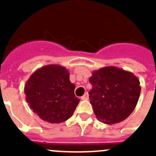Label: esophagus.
Here are the masks:
<instances>
[{"label": "esophagus", "instance_id": "obj_1", "mask_svg": "<svg viewBox=\"0 0 156 156\" xmlns=\"http://www.w3.org/2000/svg\"><path fill=\"white\" fill-rule=\"evenodd\" d=\"M88 98H89V95H88L87 93H85L83 96H82L83 100H88Z\"/></svg>", "mask_w": 156, "mask_h": 156}]
</instances>
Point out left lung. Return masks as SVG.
Returning a JSON list of instances; mask_svg holds the SVG:
<instances>
[{"mask_svg": "<svg viewBox=\"0 0 156 156\" xmlns=\"http://www.w3.org/2000/svg\"><path fill=\"white\" fill-rule=\"evenodd\" d=\"M89 92L97 119L105 124L120 122L137 105L140 94V81L131 72L115 66H105L92 72Z\"/></svg>", "mask_w": 156, "mask_h": 156, "instance_id": "left-lung-1", "label": "left lung"}]
</instances>
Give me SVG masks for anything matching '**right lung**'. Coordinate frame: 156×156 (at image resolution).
I'll return each mask as SVG.
<instances>
[{
  "mask_svg": "<svg viewBox=\"0 0 156 156\" xmlns=\"http://www.w3.org/2000/svg\"><path fill=\"white\" fill-rule=\"evenodd\" d=\"M69 70L59 65H48L36 70L24 87L30 109L43 120L61 123L73 115L80 99L74 94Z\"/></svg>",
  "mask_w": 156,
  "mask_h": 156,
  "instance_id": "obj_1",
  "label": "right lung"
}]
</instances>
